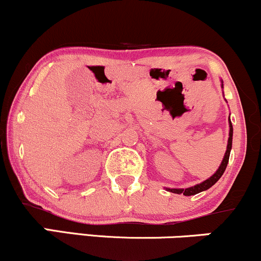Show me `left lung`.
I'll use <instances>...</instances> for the list:
<instances>
[{
	"label": "left lung",
	"mask_w": 261,
	"mask_h": 261,
	"mask_svg": "<svg viewBox=\"0 0 261 261\" xmlns=\"http://www.w3.org/2000/svg\"><path fill=\"white\" fill-rule=\"evenodd\" d=\"M232 136H233V126H232V122L229 120V137H228V145H227V151L224 153V157L222 160V163H221L220 168L217 169V172L215 173L214 175L210 176L207 180L202 181L201 184H197L195 187H191V188H187V189H168L169 191L174 194H182L185 196H190V195H195V194L201 193L203 190H207L212 187V185L216 182L218 179L222 176V174L226 170L227 164H228V160H229V153H230V148H232Z\"/></svg>",
	"instance_id": "1"
}]
</instances>
